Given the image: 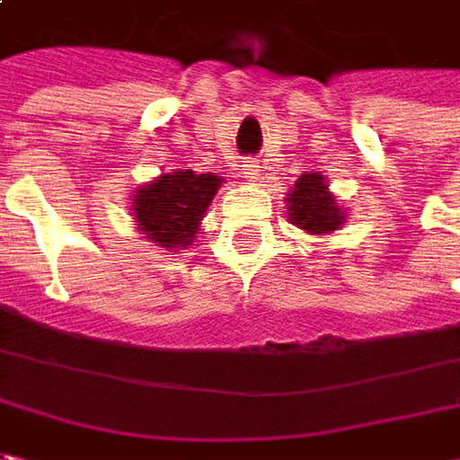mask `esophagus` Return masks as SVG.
<instances>
[{
  "mask_svg": "<svg viewBox=\"0 0 460 460\" xmlns=\"http://www.w3.org/2000/svg\"><path fill=\"white\" fill-rule=\"evenodd\" d=\"M244 167V175L246 178H254V175H257V163H254V160H249V163H246V165H242Z\"/></svg>",
  "mask_w": 460,
  "mask_h": 460,
  "instance_id": "obj_1",
  "label": "esophagus"
}]
</instances>
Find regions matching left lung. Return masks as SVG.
<instances>
[{
    "mask_svg": "<svg viewBox=\"0 0 460 460\" xmlns=\"http://www.w3.org/2000/svg\"><path fill=\"white\" fill-rule=\"evenodd\" d=\"M288 203H290L288 206L290 221L310 234H331L343 224L336 199L328 193L325 178L318 172L300 175L293 193H288Z\"/></svg>",
    "mask_w": 460,
    "mask_h": 460,
    "instance_id": "obj_1",
    "label": "left lung"
}]
</instances>
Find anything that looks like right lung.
I'll return each instance as SVG.
<instances>
[{
    "mask_svg": "<svg viewBox=\"0 0 460 460\" xmlns=\"http://www.w3.org/2000/svg\"><path fill=\"white\" fill-rule=\"evenodd\" d=\"M221 178L214 172L178 170L160 175L157 181L135 193V216L139 229L155 244L188 246L193 242L199 221L211 206Z\"/></svg>",
    "mask_w": 460,
    "mask_h": 460,
    "instance_id": "add662e5",
    "label": "right lung"
}]
</instances>
